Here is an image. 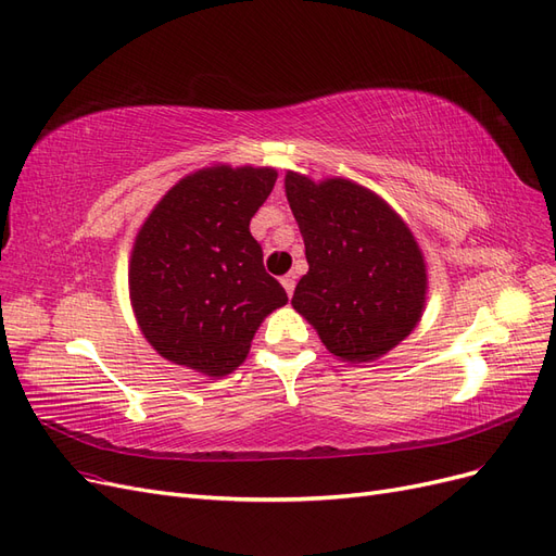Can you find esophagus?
I'll return each mask as SVG.
<instances>
[{"label": "esophagus", "instance_id": "esophagus-1", "mask_svg": "<svg viewBox=\"0 0 556 556\" xmlns=\"http://www.w3.org/2000/svg\"><path fill=\"white\" fill-rule=\"evenodd\" d=\"M281 287L287 289V293H289V295H293V289H295V275H293V273L283 275V277H281Z\"/></svg>", "mask_w": 556, "mask_h": 556}]
</instances>
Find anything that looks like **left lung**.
Returning a JSON list of instances; mask_svg holds the SVG:
<instances>
[{"instance_id": "left-lung-1", "label": "left lung", "mask_w": 556, "mask_h": 556, "mask_svg": "<svg viewBox=\"0 0 556 556\" xmlns=\"http://www.w3.org/2000/svg\"><path fill=\"white\" fill-rule=\"evenodd\" d=\"M287 198L305 240L309 273L291 305L332 356L366 363L401 344L426 305V263L389 204L349 179L287 172Z\"/></svg>"}]
</instances>
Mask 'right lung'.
Wrapping results in <instances>:
<instances>
[{
  "mask_svg": "<svg viewBox=\"0 0 556 556\" xmlns=\"http://www.w3.org/2000/svg\"><path fill=\"white\" fill-rule=\"evenodd\" d=\"M275 181L273 167L198 169L172 186L139 228L130 300L163 358L200 375H230L265 316L289 303L249 230Z\"/></svg>",
  "mask_w": 556,
  "mask_h": 556,
  "instance_id": "1",
  "label": "right lung"
}]
</instances>
